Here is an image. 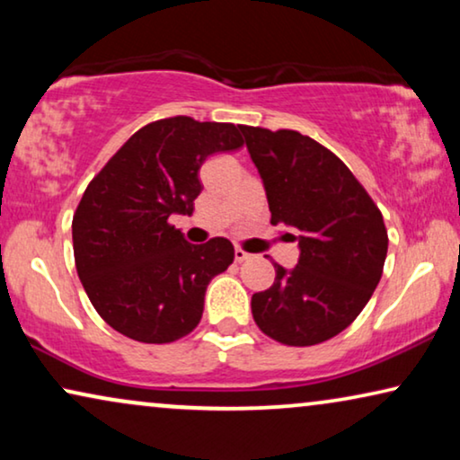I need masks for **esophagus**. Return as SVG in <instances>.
Returning <instances> with one entry per match:
<instances>
[{
    "label": "esophagus",
    "mask_w": 460,
    "mask_h": 460,
    "mask_svg": "<svg viewBox=\"0 0 460 460\" xmlns=\"http://www.w3.org/2000/svg\"><path fill=\"white\" fill-rule=\"evenodd\" d=\"M234 260H236V261L249 260V253H247V251H243L241 247H236V249H234Z\"/></svg>",
    "instance_id": "esophagus-1"
}]
</instances>
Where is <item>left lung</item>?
I'll return each instance as SVG.
<instances>
[{"mask_svg": "<svg viewBox=\"0 0 460 460\" xmlns=\"http://www.w3.org/2000/svg\"><path fill=\"white\" fill-rule=\"evenodd\" d=\"M261 175L272 222L297 232L299 261L274 263V285L251 297L261 332L305 348L354 323L379 285L387 230L379 207L348 165L293 129L238 125Z\"/></svg>", "mask_w": 460, "mask_h": 460, "instance_id": "1", "label": "left lung"}]
</instances>
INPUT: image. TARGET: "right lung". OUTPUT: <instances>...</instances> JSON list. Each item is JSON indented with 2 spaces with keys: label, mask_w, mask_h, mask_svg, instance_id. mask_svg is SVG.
<instances>
[{
  "label": "right lung",
  "mask_w": 460,
  "mask_h": 460,
  "mask_svg": "<svg viewBox=\"0 0 460 460\" xmlns=\"http://www.w3.org/2000/svg\"><path fill=\"white\" fill-rule=\"evenodd\" d=\"M243 146L232 123L172 117L144 125L85 188L73 216L81 285L106 324L142 343L197 329L213 276L234 261L228 238L190 244L169 224L190 216L207 156Z\"/></svg>",
  "instance_id": "1"
}]
</instances>
